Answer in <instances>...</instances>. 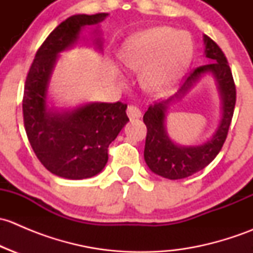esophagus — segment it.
Listing matches in <instances>:
<instances>
[{
	"instance_id": "esophagus-1",
	"label": "esophagus",
	"mask_w": 253,
	"mask_h": 253,
	"mask_svg": "<svg viewBox=\"0 0 253 253\" xmlns=\"http://www.w3.org/2000/svg\"><path fill=\"white\" fill-rule=\"evenodd\" d=\"M127 115H128L129 119L133 120V119H139V117L142 116V112L138 108H137V106L128 105V108H127Z\"/></svg>"
}]
</instances>
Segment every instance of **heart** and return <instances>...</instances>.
Wrapping results in <instances>:
<instances>
[{
  "label": "heart",
  "instance_id": "b5f03b06",
  "mask_svg": "<svg viewBox=\"0 0 253 253\" xmlns=\"http://www.w3.org/2000/svg\"><path fill=\"white\" fill-rule=\"evenodd\" d=\"M192 52L191 39L185 33L169 27H157L131 38L121 48L122 63L131 70H141L145 89L164 94L171 89Z\"/></svg>",
  "mask_w": 253,
  "mask_h": 253
}]
</instances>
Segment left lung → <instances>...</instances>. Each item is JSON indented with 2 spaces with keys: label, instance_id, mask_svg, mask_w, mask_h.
<instances>
[{
  "label": "left lung",
  "instance_id": "left-lung-1",
  "mask_svg": "<svg viewBox=\"0 0 253 253\" xmlns=\"http://www.w3.org/2000/svg\"><path fill=\"white\" fill-rule=\"evenodd\" d=\"M208 65L200 66L181 84L175 95L150 105L143 116L147 126L144 160L154 174L170 180H178L196 174L211 164L218 155L228 136L236 103V88L233 73L221 48L205 35ZM206 73H211L218 84L223 105V116L213 137L203 145L181 147L169 138L165 129V114L169 104L182 97Z\"/></svg>",
  "mask_w": 253,
  "mask_h": 253
}]
</instances>
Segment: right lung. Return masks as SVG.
Instances as JSON below:
<instances>
[{"instance_id":"obj_1","label":"right lung","mask_w":253,"mask_h":253,"mask_svg":"<svg viewBox=\"0 0 253 253\" xmlns=\"http://www.w3.org/2000/svg\"><path fill=\"white\" fill-rule=\"evenodd\" d=\"M108 13L76 14L63 20L37 51L28 72L23 119L28 139L42 165L60 177H93L109 159L108 148L129 121L126 104L88 103L68 111L46 106L48 81L57 55L72 46L85 25L103 22ZM101 47V42H96Z\"/></svg>"}]
</instances>
